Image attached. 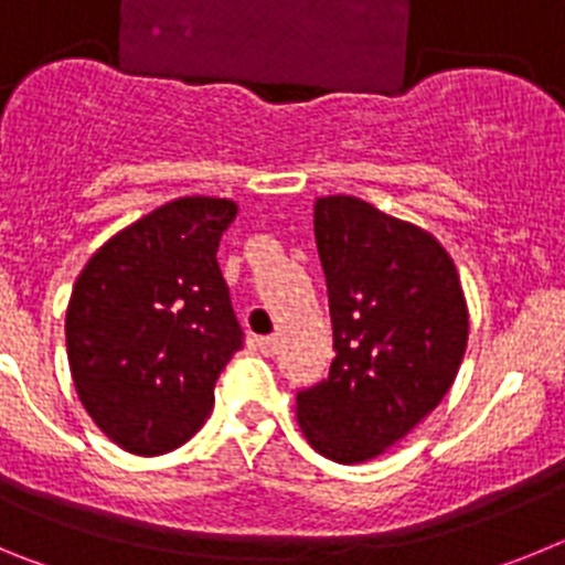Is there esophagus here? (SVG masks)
I'll return each instance as SVG.
<instances>
[{
    "label": "esophagus",
    "mask_w": 565,
    "mask_h": 565,
    "mask_svg": "<svg viewBox=\"0 0 565 565\" xmlns=\"http://www.w3.org/2000/svg\"><path fill=\"white\" fill-rule=\"evenodd\" d=\"M257 348H259V353H263V356H274V353L279 351V337L274 333V337L257 339Z\"/></svg>",
    "instance_id": "1"
}]
</instances>
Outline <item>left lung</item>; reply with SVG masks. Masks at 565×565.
<instances>
[{
    "mask_svg": "<svg viewBox=\"0 0 565 565\" xmlns=\"http://www.w3.org/2000/svg\"><path fill=\"white\" fill-rule=\"evenodd\" d=\"M313 237L337 356L328 379L297 393V422L317 452L362 463L447 396L467 351V299L456 263L427 228L362 198H317Z\"/></svg>",
    "mask_w": 565,
    "mask_h": 565,
    "instance_id": "left-lung-1",
    "label": "left lung"
}]
</instances>
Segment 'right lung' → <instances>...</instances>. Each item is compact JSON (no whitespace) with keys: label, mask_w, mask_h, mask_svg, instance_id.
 <instances>
[{"label":"right lung","mask_w":565,"mask_h":565,"mask_svg":"<svg viewBox=\"0 0 565 565\" xmlns=\"http://www.w3.org/2000/svg\"><path fill=\"white\" fill-rule=\"evenodd\" d=\"M237 203L178 198L104 243L78 274L64 337L73 384L98 430L163 456L201 430L243 331L217 266Z\"/></svg>","instance_id":"1"}]
</instances>
